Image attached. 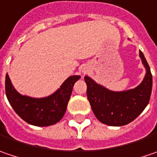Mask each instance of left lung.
Listing matches in <instances>:
<instances>
[{
  "instance_id": "1",
  "label": "left lung",
  "mask_w": 157,
  "mask_h": 157,
  "mask_svg": "<svg viewBox=\"0 0 157 157\" xmlns=\"http://www.w3.org/2000/svg\"><path fill=\"white\" fill-rule=\"evenodd\" d=\"M140 57L147 73L142 82L132 90L112 91L96 83L89 76L84 77L87 84V98L91 109L98 120L104 124H128L140 115L147 106L152 91V74L140 51Z\"/></svg>"
}]
</instances>
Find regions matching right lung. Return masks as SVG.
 <instances>
[{"label":"right lung","instance_id":"right-lung-1","mask_svg":"<svg viewBox=\"0 0 157 157\" xmlns=\"http://www.w3.org/2000/svg\"><path fill=\"white\" fill-rule=\"evenodd\" d=\"M81 78L73 75L67 79L52 95L35 98L19 94L6 75L5 91L10 104L15 112L27 124L35 126H50L59 122L64 116L74 84Z\"/></svg>","mask_w":157,"mask_h":157}]
</instances>
